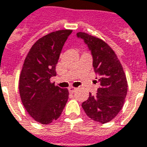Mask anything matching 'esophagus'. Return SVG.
<instances>
[{
  "instance_id": "esophagus-1",
  "label": "esophagus",
  "mask_w": 147,
  "mask_h": 147,
  "mask_svg": "<svg viewBox=\"0 0 147 147\" xmlns=\"http://www.w3.org/2000/svg\"><path fill=\"white\" fill-rule=\"evenodd\" d=\"M76 90H77V88H75V87H73V86H70V87H69V93H74V92H75Z\"/></svg>"
}]
</instances>
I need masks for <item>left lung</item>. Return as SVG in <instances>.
Here are the masks:
<instances>
[{"instance_id":"8db88e82","label":"left lung","mask_w":147,"mask_h":147,"mask_svg":"<svg viewBox=\"0 0 147 147\" xmlns=\"http://www.w3.org/2000/svg\"><path fill=\"white\" fill-rule=\"evenodd\" d=\"M77 36L88 46L94 72L99 76L97 94L90 93L82 107L94 121L102 124L111 121L121 110L127 94L128 83L123 67L116 53L103 40L85 32H78Z\"/></svg>"}]
</instances>
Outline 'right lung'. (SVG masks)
Segmentation results:
<instances>
[{
    "label": "right lung",
    "instance_id": "right-lung-1",
    "mask_svg": "<svg viewBox=\"0 0 147 147\" xmlns=\"http://www.w3.org/2000/svg\"><path fill=\"white\" fill-rule=\"evenodd\" d=\"M72 33L60 30L38 39L27 54L19 78L22 104L37 122L48 125L59 118L69 99V91L50 82L62 48Z\"/></svg>",
    "mask_w": 147,
    "mask_h": 147
}]
</instances>
